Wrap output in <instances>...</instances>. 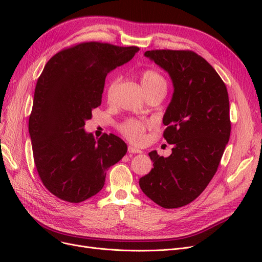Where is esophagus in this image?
<instances>
[{"mask_svg":"<svg viewBox=\"0 0 262 262\" xmlns=\"http://www.w3.org/2000/svg\"><path fill=\"white\" fill-rule=\"evenodd\" d=\"M128 152H129V153H131V154H137V153H142V150H141L140 148H137V147H134V146L129 145V147H128Z\"/></svg>","mask_w":262,"mask_h":262,"instance_id":"obj_1","label":"esophagus"}]
</instances>
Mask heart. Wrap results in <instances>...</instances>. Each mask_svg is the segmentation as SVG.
I'll list each match as a JSON object with an SVG mask.
<instances>
[{
    "label": "heart",
    "instance_id": "obj_1",
    "mask_svg": "<svg viewBox=\"0 0 262 262\" xmlns=\"http://www.w3.org/2000/svg\"><path fill=\"white\" fill-rule=\"evenodd\" d=\"M140 81L144 91L148 89H153V87L166 86L164 77L153 70L143 71V73L141 74ZM117 85H118V78H114V80H112L108 83L107 89H106V95L108 99L113 98ZM147 125H148V122L146 121L128 120L121 124L120 130L124 134V137L128 138L131 142H134V143H141V142L144 140V132Z\"/></svg>",
    "mask_w": 262,
    "mask_h": 262
}]
</instances>
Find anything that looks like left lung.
<instances>
[{
  "instance_id": "obj_1",
  "label": "left lung",
  "mask_w": 262,
  "mask_h": 262,
  "mask_svg": "<svg viewBox=\"0 0 262 262\" xmlns=\"http://www.w3.org/2000/svg\"><path fill=\"white\" fill-rule=\"evenodd\" d=\"M144 55L172 82L163 123L164 138L173 147L168 157L148 153L154 167L139 184L162 208H181L202 193L217 170L231 134L228 94L216 71L193 51L150 50Z\"/></svg>"
}]
</instances>
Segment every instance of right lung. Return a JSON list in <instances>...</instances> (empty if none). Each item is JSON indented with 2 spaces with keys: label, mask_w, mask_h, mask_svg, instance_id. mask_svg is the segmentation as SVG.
Returning a JSON list of instances; mask_svg holds the SVG:
<instances>
[{
  "label": "right lung",
  "mask_w": 262,
  "mask_h": 262,
  "mask_svg": "<svg viewBox=\"0 0 262 262\" xmlns=\"http://www.w3.org/2000/svg\"><path fill=\"white\" fill-rule=\"evenodd\" d=\"M139 50L83 42L58 52L45 66L35 89L29 136L39 177L59 199L78 203L98 193L108 168L128 150L115 134L96 140L84 125L101 104L107 74Z\"/></svg>",
  "instance_id": "right-lung-1"
}]
</instances>
